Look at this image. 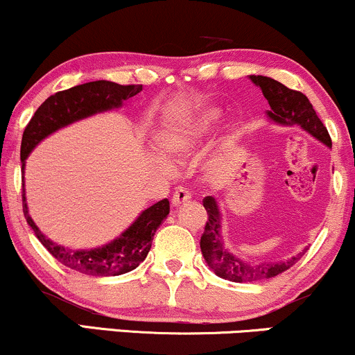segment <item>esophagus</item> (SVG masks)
<instances>
[{"instance_id": "obj_1", "label": "esophagus", "mask_w": 355, "mask_h": 355, "mask_svg": "<svg viewBox=\"0 0 355 355\" xmlns=\"http://www.w3.org/2000/svg\"><path fill=\"white\" fill-rule=\"evenodd\" d=\"M191 199V193L186 189V187H178L176 193L173 194V199H171V202H173V206H181V204L187 202Z\"/></svg>"}]
</instances>
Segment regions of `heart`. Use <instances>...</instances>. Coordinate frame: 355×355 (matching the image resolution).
<instances>
[{
	"mask_svg": "<svg viewBox=\"0 0 355 355\" xmlns=\"http://www.w3.org/2000/svg\"><path fill=\"white\" fill-rule=\"evenodd\" d=\"M219 119L218 107H202L196 114L164 129L157 137V146L166 156L184 157L199 148Z\"/></svg>",
	"mask_w": 355,
	"mask_h": 355,
	"instance_id": "1",
	"label": "heart"
}]
</instances>
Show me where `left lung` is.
<instances>
[{"mask_svg": "<svg viewBox=\"0 0 355 355\" xmlns=\"http://www.w3.org/2000/svg\"><path fill=\"white\" fill-rule=\"evenodd\" d=\"M256 86L261 87L262 94L268 99L270 111L269 118L279 124L293 126L297 124L306 129L309 135L318 137L324 144L332 146L331 136L322 121L315 114L314 107L306 94L301 91L289 89V87L268 76H249ZM204 209L207 211V220L204 226V234L201 236V251L209 268L218 274L219 277L227 279L232 282H261L270 279L277 274L284 272L301 259V256L293 257L287 262H249L241 259L239 256L232 254L224 245L223 236H220V219L216 199L207 196L202 199Z\"/></svg>", "mask_w": 355, "mask_h": 355, "instance_id": "8db88e82", "label": "left lung"}]
</instances>
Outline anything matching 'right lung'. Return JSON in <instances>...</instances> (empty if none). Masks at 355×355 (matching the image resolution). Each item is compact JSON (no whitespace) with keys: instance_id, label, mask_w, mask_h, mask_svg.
I'll return each instance as SVG.
<instances>
[{"instance_id":"add662e5","label":"right lung","mask_w":355,"mask_h":355,"mask_svg":"<svg viewBox=\"0 0 355 355\" xmlns=\"http://www.w3.org/2000/svg\"><path fill=\"white\" fill-rule=\"evenodd\" d=\"M139 91H143V85H118V83L101 79V81H91L69 87V89L58 91L56 94L49 96L37 107L35 116L29 119L24 128L23 139H21V173L24 174V161H26L28 154L46 136L66 124L94 114V112L118 107L124 99L132 98ZM23 212L29 227L35 231L40 243L48 249L54 259L81 274L104 277L129 272L146 259L149 249H151L156 229L168 218L169 201L162 199V201L153 204L151 207L143 211V214L135 220V224L126 229L118 239L103 245V248L91 249V251H73V249L54 244L53 241L41 234L35 220L28 214L24 189Z\"/></svg>"}]
</instances>
